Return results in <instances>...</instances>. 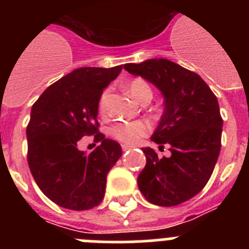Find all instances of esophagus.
<instances>
[{
  "mask_svg": "<svg viewBox=\"0 0 249 249\" xmlns=\"http://www.w3.org/2000/svg\"><path fill=\"white\" fill-rule=\"evenodd\" d=\"M132 146H128V144H122V149L123 151H128V149H131Z\"/></svg>",
  "mask_w": 249,
  "mask_h": 249,
  "instance_id": "esophagus-1",
  "label": "esophagus"
}]
</instances>
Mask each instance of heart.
<instances>
[{
  "mask_svg": "<svg viewBox=\"0 0 249 249\" xmlns=\"http://www.w3.org/2000/svg\"><path fill=\"white\" fill-rule=\"evenodd\" d=\"M127 89H128L132 97L136 98L140 102L147 93L152 94L149 86L141 78H136V80L131 81L127 86ZM109 94H111V89H105L101 92L100 97H98L97 108L101 114H107V112H108ZM149 128H151L149 123L146 122V121H121V122L114 123L111 129H109V133H111L112 137L121 141V142L133 144L142 136L146 135Z\"/></svg>",
  "mask_w": 249,
  "mask_h": 249,
  "instance_id": "obj_1",
  "label": "heart"
}]
</instances>
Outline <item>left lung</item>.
Masks as SVG:
<instances>
[{
	"label": "left lung",
	"instance_id": "1",
	"mask_svg": "<svg viewBox=\"0 0 249 249\" xmlns=\"http://www.w3.org/2000/svg\"><path fill=\"white\" fill-rule=\"evenodd\" d=\"M124 70L163 94V116L151 140L171 151V157L160 158L149 147L142 148L147 163L138 188L157 206L183 203L203 190L218 160L223 120L217 97L198 74L169 59L126 63Z\"/></svg>",
	"mask_w": 249,
	"mask_h": 249
}]
</instances>
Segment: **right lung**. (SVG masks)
<instances>
[{
  "mask_svg": "<svg viewBox=\"0 0 249 249\" xmlns=\"http://www.w3.org/2000/svg\"><path fill=\"white\" fill-rule=\"evenodd\" d=\"M122 71L81 67L46 89L32 106L27 124V160L39 190L58 206L91 210L102 202L109 169L122 148L98 131L101 92ZM101 144L91 154L76 148L85 135Z\"/></svg>",
  "mask_w": 249,
  "mask_h": 249,
  "instance_id": "add662e5",
  "label": "right lung"
}]
</instances>
